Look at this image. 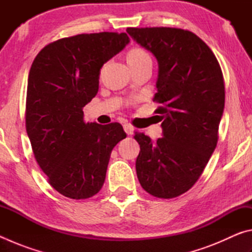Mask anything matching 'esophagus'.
<instances>
[{"label": "esophagus", "instance_id": "obj_1", "mask_svg": "<svg viewBox=\"0 0 252 252\" xmlns=\"http://www.w3.org/2000/svg\"><path fill=\"white\" fill-rule=\"evenodd\" d=\"M123 129H125V131L126 132L127 134H132L133 133V126H132L130 123H125V125H123Z\"/></svg>", "mask_w": 252, "mask_h": 252}]
</instances>
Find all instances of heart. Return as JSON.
I'll return each instance as SVG.
<instances>
[{
  "label": "heart",
  "mask_w": 252,
  "mask_h": 252,
  "mask_svg": "<svg viewBox=\"0 0 252 252\" xmlns=\"http://www.w3.org/2000/svg\"><path fill=\"white\" fill-rule=\"evenodd\" d=\"M127 63H129L130 66L134 65H140L142 63L146 62H151V57L147 50L143 48H139V46H135V48H132L129 50L126 55Z\"/></svg>",
  "instance_id": "obj_1"
}]
</instances>
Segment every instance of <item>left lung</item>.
<instances>
[{
    "instance_id": "8db88e82",
    "label": "left lung",
    "mask_w": 252,
    "mask_h": 252,
    "mask_svg": "<svg viewBox=\"0 0 252 252\" xmlns=\"http://www.w3.org/2000/svg\"><path fill=\"white\" fill-rule=\"evenodd\" d=\"M126 32L159 63L153 102L163 120V136L156 143L135 132L140 144L136 174L149 194L172 199L193 187L217 147L224 108L223 74L211 49L188 30L127 28Z\"/></svg>"
}]
</instances>
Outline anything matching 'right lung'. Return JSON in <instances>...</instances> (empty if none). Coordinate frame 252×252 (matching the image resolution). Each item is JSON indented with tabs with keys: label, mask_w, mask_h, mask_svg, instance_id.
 Returning <instances> with one entry per match:
<instances>
[{
	"label": "right lung",
	"mask_w": 252,
	"mask_h": 252,
	"mask_svg": "<svg viewBox=\"0 0 252 252\" xmlns=\"http://www.w3.org/2000/svg\"><path fill=\"white\" fill-rule=\"evenodd\" d=\"M129 42L126 33L78 34L45 45L32 63L25 126L37 164L66 198L99 192L112 149L126 138L118 122H85L83 108L99 90L102 65Z\"/></svg>",
	"instance_id": "add662e5"
}]
</instances>
